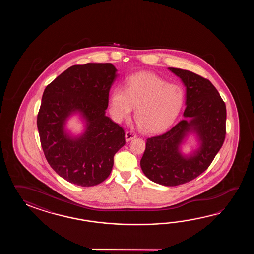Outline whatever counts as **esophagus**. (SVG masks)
I'll list each match as a JSON object with an SVG mask.
<instances>
[{"instance_id":"34e87169","label":"esophagus","mask_w":254,"mask_h":254,"mask_svg":"<svg viewBox=\"0 0 254 254\" xmlns=\"http://www.w3.org/2000/svg\"><path fill=\"white\" fill-rule=\"evenodd\" d=\"M134 138H136V133L133 131L128 130V131L125 132V140H126V141H129V140H132Z\"/></svg>"}]
</instances>
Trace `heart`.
Returning a JSON list of instances; mask_svg holds the SVG:
<instances>
[{
    "label": "heart",
    "mask_w": 254,
    "mask_h": 254,
    "mask_svg": "<svg viewBox=\"0 0 254 254\" xmlns=\"http://www.w3.org/2000/svg\"><path fill=\"white\" fill-rule=\"evenodd\" d=\"M184 92L159 76L139 72L130 76L126 87H116L109 102L115 122L129 117L134 106L137 125L146 133L162 132L173 125L184 106Z\"/></svg>",
    "instance_id": "heart-1"
}]
</instances>
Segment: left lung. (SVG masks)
Listing matches in <instances>:
<instances>
[{"instance_id": "obj_1", "label": "left lung", "mask_w": 254, "mask_h": 254, "mask_svg": "<svg viewBox=\"0 0 254 254\" xmlns=\"http://www.w3.org/2000/svg\"><path fill=\"white\" fill-rule=\"evenodd\" d=\"M186 87L184 119L167 132L148 138L140 160L147 178L164 186H177L198 177L210 166L226 135V106L211 81L192 71L169 68ZM195 132L200 147L184 157L179 145Z\"/></svg>"}]
</instances>
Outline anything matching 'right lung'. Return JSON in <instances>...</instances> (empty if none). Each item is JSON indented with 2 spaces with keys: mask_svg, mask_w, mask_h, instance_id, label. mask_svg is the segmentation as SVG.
Listing matches in <instances>:
<instances>
[{
  "mask_svg": "<svg viewBox=\"0 0 254 254\" xmlns=\"http://www.w3.org/2000/svg\"><path fill=\"white\" fill-rule=\"evenodd\" d=\"M116 71L112 64L73 65L43 92L37 116L41 144L50 166L69 183L82 187L103 183L112 172L115 153L125 144L124 129L105 115ZM74 113L87 123L78 137L64 128Z\"/></svg>",
  "mask_w": 254,
  "mask_h": 254,
  "instance_id": "obj_1",
  "label": "right lung"
}]
</instances>
